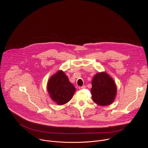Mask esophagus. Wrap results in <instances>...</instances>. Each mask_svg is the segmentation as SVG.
<instances>
[{"mask_svg": "<svg viewBox=\"0 0 148 148\" xmlns=\"http://www.w3.org/2000/svg\"><path fill=\"white\" fill-rule=\"evenodd\" d=\"M86 88V86H82V87H78L79 90H82V89H84V88Z\"/></svg>", "mask_w": 148, "mask_h": 148, "instance_id": "obj_1", "label": "esophagus"}]
</instances>
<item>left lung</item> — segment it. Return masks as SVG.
<instances>
[{
    "label": "left lung",
    "mask_w": 148,
    "mask_h": 148,
    "mask_svg": "<svg viewBox=\"0 0 148 148\" xmlns=\"http://www.w3.org/2000/svg\"><path fill=\"white\" fill-rule=\"evenodd\" d=\"M91 93L94 102L101 106L111 104L116 95V86L112 79L107 73H98L92 81Z\"/></svg>",
    "instance_id": "8db88e82"
}]
</instances>
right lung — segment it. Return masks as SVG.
<instances>
[{
	"label": "right lung",
	"mask_w": 148,
	"mask_h": 148,
	"mask_svg": "<svg viewBox=\"0 0 148 148\" xmlns=\"http://www.w3.org/2000/svg\"><path fill=\"white\" fill-rule=\"evenodd\" d=\"M47 91L53 101L58 105H64L71 100L75 88L65 73L60 70L49 79Z\"/></svg>",
	"instance_id": "add662e5"
}]
</instances>
